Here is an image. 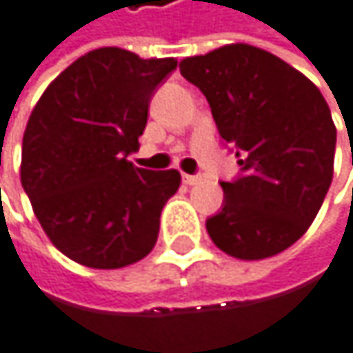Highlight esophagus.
<instances>
[{"label":"esophagus","mask_w":353,"mask_h":353,"mask_svg":"<svg viewBox=\"0 0 353 353\" xmlns=\"http://www.w3.org/2000/svg\"><path fill=\"white\" fill-rule=\"evenodd\" d=\"M182 180H184V184H188V186H194V184H201V175H188V173H184L182 175Z\"/></svg>","instance_id":"obj_1"}]
</instances>
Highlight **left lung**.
I'll return each instance as SVG.
<instances>
[{"label": "left lung", "mask_w": 353, "mask_h": 353, "mask_svg": "<svg viewBox=\"0 0 353 353\" xmlns=\"http://www.w3.org/2000/svg\"><path fill=\"white\" fill-rule=\"evenodd\" d=\"M243 175L221 182L223 207L207 219L217 249L255 261L279 255L310 228L333 182L337 130L320 90L261 48L228 43L180 62Z\"/></svg>", "instance_id": "8db88e82"}]
</instances>
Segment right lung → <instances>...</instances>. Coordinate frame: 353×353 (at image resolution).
<instances>
[{"label":"right lung","instance_id":"right-lung-1","mask_svg":"<svg viewBox=\"0 0 353 353\" xmlns=\"http://www.w3.org/2000/svg\"><path fill=\"white\" fill-rule=\"evenodd\" d=\"M175 58H140L98 48L46 88L22 138L20 182L52 245L88 268L117 270L144 259L159 236L180 171H148L140 148L154 88Z\"/></svg>","mask_w":353,"mask_h":353}]
</instances>
